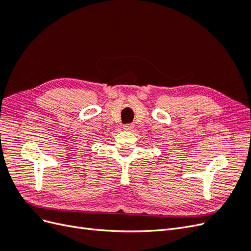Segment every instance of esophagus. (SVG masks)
<instances>
[{"mask_svg":"<svg viewBox=\"0 0 251 251\" xmlns=\"http://www.w3.org/2000/svg\"><path fill=\"white\" fill-rule=\"evenodd\" d=\"M134 128V125H126L124 126V130L126 131H132Z\"/></svg>","mask_w":251,"mask_h":251,"instance_id":"1","label":"esophagus"}]
</instances>
